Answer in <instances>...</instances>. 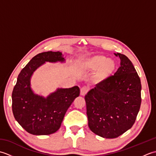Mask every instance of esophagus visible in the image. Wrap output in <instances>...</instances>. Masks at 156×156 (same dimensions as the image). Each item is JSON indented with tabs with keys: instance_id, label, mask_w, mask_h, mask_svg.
<instances>
[{
	"instance_id": "esophagus-1",
	"label": "esophagus",
	"mask_w": 156,
	"mask_h": 156,
	"mask_svg": "<svg viewBox=\"0 0 156 156\" xmlns=\"http://www.w3.org/2000/svg\"><path fill=\"white\" fill-rule=\"evenodd\" d=\"M88 92V88L87 87H83L80 89V94L82 96H84Z\"/></svg>"
}]
</instances>
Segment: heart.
<instances>
[{"instance_id": "obj_1", "label": "heart", "mask_w": 156, "mask_h": 156, "mask_svg": "<svg viewBox=\"0 0 156 156\" xmlns=\"http://www.w3.org/2000/svg\"><path fill=\"white\" fill-rule=\"evenodd\" d=\"M83 66L88 70H96L92 78L96 83H101L110 77L116 69L113 59L101 55L92 56L83 62Z\"/></svg>"}]
</instances>
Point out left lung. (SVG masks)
Returning a JSON list of instances; mask_svg holds the SVG:
<instances>
[{
  "label": "left lung",
  "mask_w": 156,
  "mask_h": 156,
  "mask_svg": "<svg viewBox=\"0 0 156 156\" xmlns=\"http://www.w3.org/2000/svg\"><path fill=\"white\" fill-rule=\"evenodd\" d=\"M120 67L85 95L88 127L102 137L116 138L131 129L140 111V78L127 56L117 53Z\"/></svg>",
  "instance_id": "8db88e82"
}]
</instances>
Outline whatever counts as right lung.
<instances>
[{
	"mask_svg": "<svg viewBox=\"0 0 156 156\" xmlns=\"http://www.w3.org/2000/svg\"><path fill=\"white\" fill-rule=\"evenodd\" d=\"M45 62H66L61 51L42 52L36 55L23 68L12 93V109L15 119L28 133L47 135L59 129L66 111L80 94L77 86L58 88L48 97L35 94L31 79L34 72Z\"/></svg>",
	"mask_w": 156,
	"mask_h": 156,
	"instance_id": "obj_1",
	"label": "right lung"
}]
</instances>
